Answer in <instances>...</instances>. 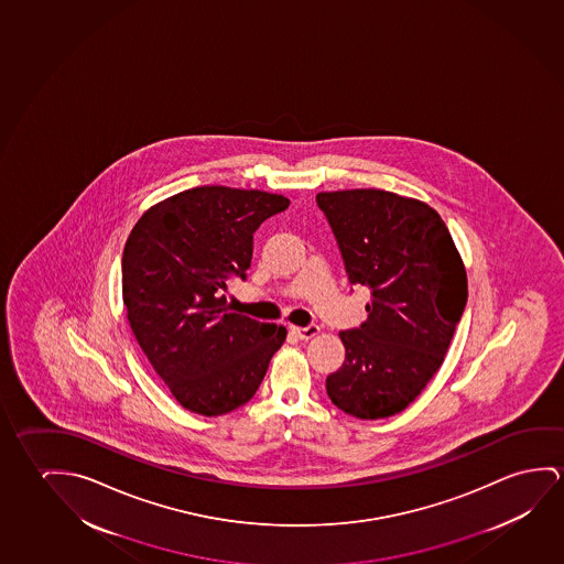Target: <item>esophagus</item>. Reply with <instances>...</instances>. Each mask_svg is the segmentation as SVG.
Here are the masks:
<instances>
[{
  "label": "esophagus",
  "mask_w": 564,
  "mask_h": 564,
  "mask_svg": "<svg viewBox=\"0 0 564 564\" xmlns=\"http://www.w3.org/2000/svg\"><path fill=\"white\" fill-rule=\"evenodd\" d=\"M291 332L295 334L296 338L311 339L321 334V328L316 324H308V326H291Z\"/></svg>",
  "instance_id": "obj_1"
}]
</instances>
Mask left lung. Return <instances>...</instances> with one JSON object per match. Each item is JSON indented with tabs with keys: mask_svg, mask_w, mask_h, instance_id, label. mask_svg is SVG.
<instances>
[{
	"mask_svg": "<svg viewBox=\"0 0 564 564\" xmlns=\"http://www.w3.org/2000/svg\"><path fill=\"white\" fill-rule=\"evenodd\" d=\"M351 285L371 289L359 328L339 332L346 361L329 400L349 416H394L442 367L467 304V273L449 230L422 200L381 189L318 193Z\"/></svg>",
	"mask_w": 564,
	"mask_h": 564,
	"instance_id": "8db88e82",
	"label": "left lung"
}]
</instances>
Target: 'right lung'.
<instances>
[{
	"label": "right lung",
	"mask_w": 564,
	"mask_h": 564,
	"mask_svg": "<svg viewBox=\"0 0 564 564\" xmlns=\"http://www.w3.org/2000/svg\"><path fill=\"white\" fill-rule=\"evenodd\" d=\"M283 195L203 185L140 217L122 251V303L134 338L175 400L223 416L260 389L283 346L278 324L228 313L226 281L246 279L253 232Z\"/></svg>",
	"instance_id": "1"
}]
</instances>
